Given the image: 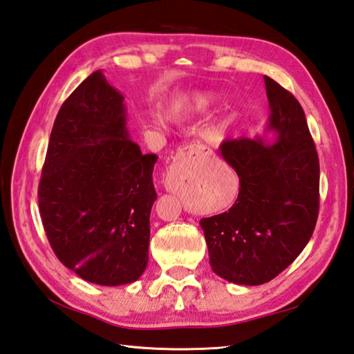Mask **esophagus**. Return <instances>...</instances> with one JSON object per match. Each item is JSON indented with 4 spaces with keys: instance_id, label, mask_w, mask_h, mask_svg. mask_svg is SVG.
Here are the masks:
<instances>
[{
    "instance_id": "1",
    "label": "esophagus",
    "mask_w": 354,
    "mask_h": 354,
    "mask_svg": "<svg viewBox=\"0 0 354 354\" xmlns=\"http://www.w3.org/2000/svg\"><path fill=\"white\" fill-rule=\"evenodd\" d=\"M212 154V151L209 150L207 147H204L201 144H191V145H185L178 150L176 159L177 160H195V159H200L203 156H209Z\"/></svg>"
}]
</instances>
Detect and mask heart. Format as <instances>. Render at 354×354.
Masks as SVG:
<instances>
[{"mask_svg": "<svg viewBox=\"0 0 354 354\" xmlns=\"http://www.w3.org/2000/svg\"><path fill=\"white\" fill-rule=\"evenodd\" d=\"M212 95L204 92L192 93V95H183L177 98L174 103L171 104V115L172 116H186L192 113H200L212 104ZM218 130L210 131V136H216Z\"/></svg>", "mask_w": 354, "mask_h": 354, "instance_id": "1", "label": "heart"}]
</instances>
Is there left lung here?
Segmentation results:
<instances>
[{"mask_svg":"<svg viewBox=\"0 0 354 354\" xmlns=\"http://www.w3.org/2000/svg\"><path fill=\"white\" fill-rule=\"evenodd\" d=\"M263 82L276 142L224 140L219 151L239 177L238 198L229 212L200 221L212 270L247 286L266 283L295 261L319 210V160L303 107L272 78Z\"/></svg>","mask_w":354,"mask_h":354,"instance_id":"left-lung-1","label":"left lung"}]
</instances>
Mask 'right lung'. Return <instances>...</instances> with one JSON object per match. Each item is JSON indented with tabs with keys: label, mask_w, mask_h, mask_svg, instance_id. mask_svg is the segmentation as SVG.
Masks as SVG:
<instances>
[{
	"label": "right lung",
	"mask_w": 354,
	"mask_h": 354,
	"mask_svg": "<svg viewBox=\"0 0 354 354\" xmlns=\"http://www.w3.org/2000/svg\"><path fill=\"white\" fill-rule=\"evenodd\" d=\"M156 162L129 138L124 97L101 69L62 104L37 198L53 251L78 277L118 286L142 276Z\"/></svg>",
	"instance_id": "obj_1"
}]
</instances>
